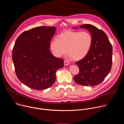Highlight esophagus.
Instances as JSON below:
<instances>
[{"mask_svg":"<svg viewBox=\"0 0 124 124\" xmlns=\"http://www.w3.org/2000/svg\"><path fill=\"white\" fill-rule=\"evenodd\" d=\"M64 66H67L70 65V63L67 61H66V60L64 61Z\"/></svg>","mask_w":124,"mask_h":124,"instance_id":"34e87169","label":"esophagus"}]
</instances>
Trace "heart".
Instances as JSON below:
<instances>
[{
	"mask_svg": "<svg viewBox=\"0 0 124 124\" xmlns=\"http://www.w3.org/2000/svg\"><path fill=\"white\" fill-rule=\"evenodd\" d=\"M92 44V38L88 32L66 30L51 42L50 47L56 57H62L68 51L70 58L78 61L89 54Z\"/></svg>",
	"mask_w": 124,
	"mask_h": 124,
	"instance_id": "heart-1",
	"label": "heart"
}]
</instances>
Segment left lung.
Segmentation results:
<instances>
[{
    "instance_id": "left-lung-1",
    "label": "left lung",
    "mask_w": 124,
    "mask_h": 124,
    "mask_svg": "<svg viewBox=\"0 0 124 124\" xmlns=\"http://www.w3.org/2000/svg\"><path fill=\"white\" fill-rule=\"evenodd\" d=\"M79 27L87 29L91 33L92 44L87 55L76 63L79 67V73L74 79L81 85L96 86L104 79L111 70L112 45L106 34L95 26L86 24Z\"/></svg>"
}]
</instances>
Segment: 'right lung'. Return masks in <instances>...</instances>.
Returning a JSON list of instances; mask_svg holds the SVG:
<instances>
[{
    "label": "right lung",
    "instance_id": "obj_1",
    "mask_svg": "<svg viewBox=\"0 0 124 124\" xmlns=\"http://www.w3.org/2000/svg\"><path fill=\"white\" fill-rule=\"evenodd\" d=\"M54 27L41 26L22 33L13 49L12 60L20 81L35 90H44L55 81L56 70L64 67V60L53 55L50 42Z\"/></svg>",
    "mask_w": 124,
    "mask_h": 124
}]
</instances>
